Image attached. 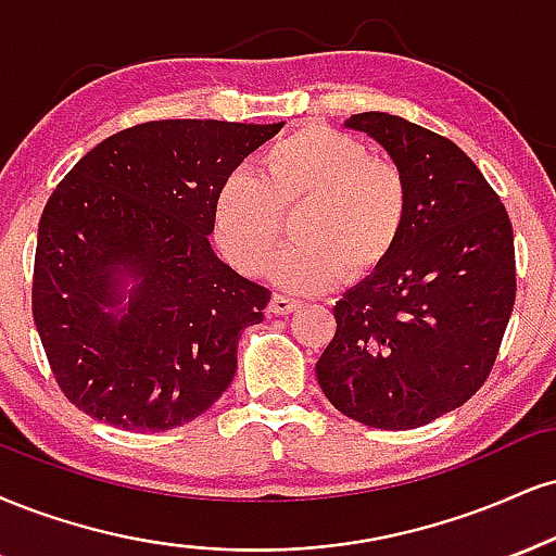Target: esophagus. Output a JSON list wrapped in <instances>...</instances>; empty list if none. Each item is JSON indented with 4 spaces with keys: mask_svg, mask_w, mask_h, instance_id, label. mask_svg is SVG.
Listing matches in <instances>:
<instances>
[{
    "mask_svg": "<svg viewBox=\"0 0 556 556\" xmlns=\"http://www.w3.org/2000/svg\"><path fill=\"white\" fill-rule=\"evenodd\" d=\"M300 305V300L290 298V295H274L271 303H269V313H274V316H287V313H292L295 307Z\"/></svg>",
    "mask_w": 556,
    "mask_h": 556,
    "instance_id": "esophagus-1",
    "label": "esophagus"
}]
</instances>
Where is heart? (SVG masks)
Returning a JSON list of instances; mask_svg holds the SVG:
<instances>
[{"instance_id": "1", "label": "heart", "mask_w": 556, "mask_h": 556, "mask_svg": "<svg viewBox=\"0 0 556 556\" xmlns=\"http://www.w3.org/2000/svg\"><path fill=\"white\" fill-rule=\"evenodd\" d=\"M292 210L295 243L277 258L274 279L318 292L344 271L357 277L391 256L409 217V184L352 134L311 126L266 144L256 173L223 180L212 204L214 240L236 269L261 274Z\"/></svg>"}]
</instances>
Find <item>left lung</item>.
Instances as JSON below:
<instances>
[{
	"instance_id": "1",
	"label": "left lung",
	"mask_w": 556,
	"mask_h": 556,
	"mask_svg": "<svg viewBox=\"0 0 556 556\" xmlns=\"http://www.w3.org/2000/svg\"><path fill=\"white\" fill-rule=\"evenodd\" d=\"M344 126L404 170L409 217L391 256L333 305L337 333L316 376L354 422L412 430L458 409L490 376L515 303L513 225L451 139L380 111Z\"/></svg>"
}]
</instances>
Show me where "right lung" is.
<instances>
[{
	"label": "right lung",
	"instance_id": "add662e5",
	"mask_svg": "<svg viewBox=\"0 0 556 556\" xmlns=\"http://www.w3.org/2000/svg\"><path fill=\"white\" fill-rule=\"evenodd\" d=\"M168 118L103 139L41 214L33 320L59 388L98 422L173 430L227 391L271 292L212 251L214 193L282 129Z\"/></svg>",
	"mask_w": 556,
	"mask_h": 556
}]
</instances>
